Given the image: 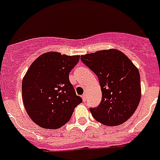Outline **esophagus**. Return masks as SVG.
<instances>
[{
    "mask_svg": "<svg viewBox=\"0 0 160 160\" xmlns=\"http://www.w3.org/2000/svg\"><path fill=\"white\" fill-rule=\"evenodd\" d=\"M82 99H83V101H84V102H85V101L87 100V97H86V94H85V93L82 95Z\"/></svg>",
    "mask_w": 160,
    "mask_h": 160,
    "instance_id": "34e87169",
    "label": "esophagus"
}]
</instances>
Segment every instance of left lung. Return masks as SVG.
I'll list each match as a JSON object with an SVG mask.
<instances>
[{"label":"left lung","mask_w":160,"mask_h":160,"mask_svg":"<svg viewBox=\"0 0 160 160\" xmlns=\"http://www.w3.org/2000/svg\"><path fill=\"white\" fill-rule=\"evenodd\" d=\"M80 59L98 77L102 98L90 112L97 121L116 126L129 119L140 102V74L136 66L115 49L81 55Z\"/></svg>","instance_id":"obj_1"}]
</instances>
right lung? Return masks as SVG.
I'll return each mask as SVG.
<instances>
[{
	"label": "right lung",
	"instance_id": "1",
	"mask_svg": "<svg viewBox=\"0 0 160 160\" xmlns=\"http://www.w3.org/2000/svg\"><path fill=\"white\" fill-rule=\"evenodd\" d=\"M80 60L48 52L39 56L28 68L22 82V98L27 113L43 128L57 129L70 120L82 99L69 80V73Z\"/></svg>",
	"mask_w": 160,
	"mask_h": 160
}]
</instances>
